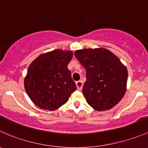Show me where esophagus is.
Returning a JSON list of instances; mask_svg holds the SVG:
<instances>
[{
  "mask_svg": "<svg viewBox=\"0 0 148 148\" xmlns=\"http://www.w3.org/2000/svg\"><path fill=\"white\" fill-rule=\"evenodd\" d=\"M76 85H77V87L78 90H81L82 89L83 86V82L82 81H78L76 82Z\"/></svg>",
  "mask_w": 148,
  "mask_h": 148,
  "instance_id": "obj_1",
  "label": "esophagus"
}]
</instances>
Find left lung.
<instances>
[{
	"label": "left lung",
	"instance_id": "1",
	"mask_svg": "<svg viewBox=\"0 0 148 148\" xmlns=\"http://www.w3.org/2000/svg\"><path fill=\"white\" fill-rule=\"evenodd\" d=\"M74 55L86 69L82 93L88 104L97 111L118 104L127 82V70L119 58L104 48L77 50Z\"/></svg>",
	"mask_w": 148,
	"mask_h": 148
}]
</instances>
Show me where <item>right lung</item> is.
Here are the masks:
<instances>
[{
    "label": "right lung",
    "mask_w": 148,
    "mask_h": 148,
    "mask_svg": "<svg viewBox=\"0 0 148 148\" xmlns=\"http://www.w3.org/2000/svg\"><path fill=\"white\" fill-rule=\"evenodd\" d=\"M72 56L71 51L55 49L41 54L29 65L24 87L36 105L51 111L68 101L77 89L67 68Z\"/></svg>",
    "instance_id": "add662e5"
}]
</instances>
